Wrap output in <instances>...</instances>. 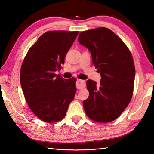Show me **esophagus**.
Masks as SVG:
<instances>
[{
  "label": "esophagus",
  "mask_w": 154,
  "mask_h": 154,
  "mask_svg": "<svg viewBox=\"0 0 154 154\" xmlns=\"http://www.w3.org/2000/svg\"><path fill=\"white\" fill-rule=\"evenodd\" d=\"M76 88L78 89H80L84 88L85 86V82L84 80H80V79H78L76 81Z\"/></svg>",
  "instance_id": "1"
}]
</instances>
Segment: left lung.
<instances>
[{
	"instance_id": "obj_1",
	"label": "left lung",
	"mask_w": 154,
	"mask_h": 154,
	"mask_svg": "<svg viewBox=\"0 0 154 154\" xmlns=\"http://www.w3.org/2000/svg\"><path fill=\"white\" fill-rule=\"evenodd\" d=\"M78 41L91 52L93 63L101 76L99 85L86 82L89 95L83 101L88 117L108 123L121 115L132 98L135 68L132 55L111 30L99 27L80 33Z\"/></svg>"
}]
</instances>
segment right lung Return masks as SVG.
<instances>
[{
  "mask_svg": "<svg viewBox=\"0 0 154 154\" xmlns=\"http://www.w3.org/2000/svg\"><path fill=\"white\" fill-rule=\"evenodd\" d=\"M78 31H54L44 33L29 49L22 63L20 82L26 101L34 114L48 123L66 115L76 92L75 78L65 79L61 70Z\"/></svg>",
  "mask_w": 154,
  "mask_h": 154,
  "instance_id": "add662e5",
  "label": "right lung"
}]
</instances>
